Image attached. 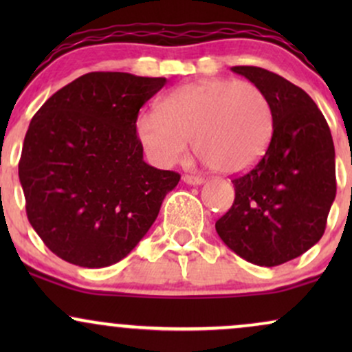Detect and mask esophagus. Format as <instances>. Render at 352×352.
Returning a JSON list of instances; mask_svg holds the SVG:
<instances>
[{
	"mask_svg": "<svg viewBox=\"0 0 352 352\" xmlns=\"http://www.w3.org/2000/svg\"><path fill=\"white\" fill-rule=\"evenodd\" d=\"M184 182L188 185H200V184H204V179H201V177H195V175H184Z\"/></svg>",
	"mask_w": 352,
	"mask_h": 352,
	"instance_id": "obj_1",
	"label": "esophagus"
}]
</instances>
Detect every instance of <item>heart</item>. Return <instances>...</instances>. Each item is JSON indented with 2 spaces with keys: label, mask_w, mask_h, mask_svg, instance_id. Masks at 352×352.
Instances as JSON below:
<instances>
[{
  "label": "heart",
  "mask_w": 352,
  "mask_h": 352,
  "mask_svg": "<svg viewBox=\"0 0 352 352\" xmlns=\"http://www.w3.org/2000/svg\"><path fill=\"white\" fill-rule=\"evenodd\" d=\"M273 129V107L263 89L218 78L175 89L157 102L155 114L135 120V137L151 162H184L192 139L197 155L225 175L252 168L268 148Z\"/></svg>",
  "instance_id": "b5f03b06"
}]
</instances>
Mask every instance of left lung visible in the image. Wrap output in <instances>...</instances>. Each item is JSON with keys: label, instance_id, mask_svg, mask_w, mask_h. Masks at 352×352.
Segmentation results:
<instances>
[{"label": "left lung", "instance_id": "left-lung-1", "mask_svg": "<svg viewBox=\"0 0 352 352\" xmlns=\"http://www.w3.org/2000/svg\"><path fill=\"white\" fill-rule=\"evenodd\" d=\"M232 71L263 89L274 129L263 157L232 180L235 200L215 228L243 260L278 266L308 252L324 233L336 197L333 137L301 87L263 67Z\"/></svg>", "mask_w": 352, "mask_h": 352}]
</instances>
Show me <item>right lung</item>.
<instances>
[{
  "mask_svg": "<svg viewBox=\"0 0 352 352\" xmlns=\"http://www.w3.org/2000/svg\"><path fill=\"white\" fill-rule=\"evenodd\" d=\"M165 78L89 72L52 94L31 119L19 159L26 215L64 261L102 268L127 256L180 175L144 162L140 107Z\"/></svg>",
  "mask_w": 352,
  "mask_h": 352,
  "instance_id": "right-lung-1",
  "label": "right lung"
}]
</instances>
